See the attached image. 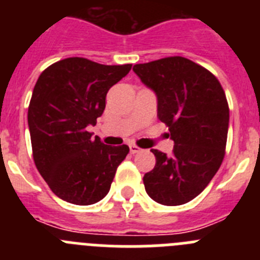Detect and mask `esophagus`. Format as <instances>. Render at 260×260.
<instances>
[{
	"label": "esophagus",
	"mask_w": 260,
	"mask_h": 260,
	"mask_svg": "<svg viewBox=\"0 0 260 260\" xmlns=\"http://www.w3.org/2000/svg\"><path fill=\"white\" fill-rule=\"evenodd\" d=\"M141 148H139V147L138 146H135V144H132V146H130V152L132 153H138V152H141Z\"/></svg>",
	"instance_id": "esophagus-1"
}]
</instances>
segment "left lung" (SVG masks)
Segmentation results:
<instances>
[{
	"label": "left lung",
	"mask_w": 260,
	"mask_h": 260,
	"mask_svg": "<svg viewBox=\"0 0 260 260\" xmlns=\"http://www.w3.org/2000/svg\"><path fill=\"white\" fill-rule=\"evenodd\" d=\"M157 96V117L169 127L173 155L152 150L156 165L144 174L147 194L164 206L198 197L219 171L226 147L229 107L219 79L203 66L174 56L133 68Z\"/></svg>",
	"instance_id": "8db88e82"
}]
</instances>
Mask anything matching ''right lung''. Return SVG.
Here are the masks:
<instances>
[{
	"mask_svg": "<svg viewBox=\"0 0 260 260\" xmlns=\"http://www.w3.org/2000/svg\"><path fill=\"white\" fill-rule=\"evenodd\" d=\"M132 66L70 57L39 77L28 107L32 155L39 173L62 201L88 206L109 192L128 147L107 146L91 138L87 127L96 125L109 88Z\"/></svg>",
	"mask_w": 260,
	"mask_h": 260,
	"instance_id": "add662e5",
	"label": "right lung"
}]
</instances>
